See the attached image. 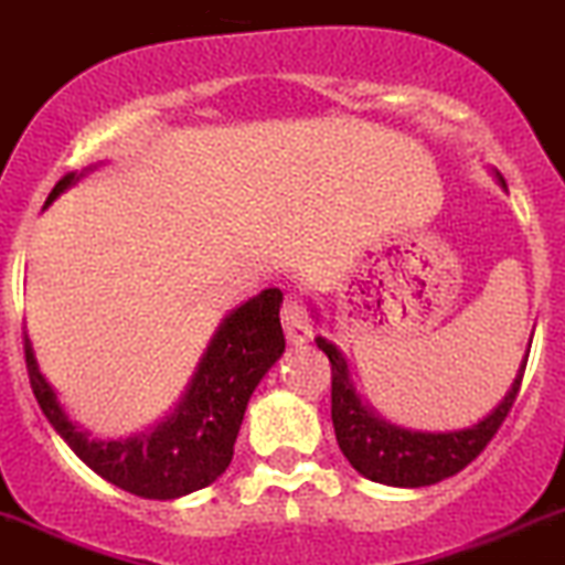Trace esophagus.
<instances>
[{"instance_id": "1", "label": "esophagus", "mask_w": 565, "mask_h": 565, "mask_svg": "<svg viewBox=\"0 0 565 565\" xmlns=\"http://www.w3.org/2000/svg\"><path fill=\"white\" fill-rule=\"evenodd\" d=\"M281 323L284 334H287L289 342L300 345L312 337V318H309L307 303L298 298V295H287L281 307Z\"/></svg>"}]
</instances>
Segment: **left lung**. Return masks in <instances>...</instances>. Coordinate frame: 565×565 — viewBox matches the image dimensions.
Wrapping results in <instances>:
<instances>
[{
	"label": "left lung",
	"instance_id": "8db88e82",
	"mask_svg": "<svg viewBox=\"0 0 565 565\" xmlns=\"http://www.w3.org/2000/svg\"><path fill=\"white\" fill-rule=\"evenodd\" d=\"M315 342L331 362V420H334V435L342 455L362 477L382 484H395V488L435 484L446 477H455L468 462L477 460L513 409L526 371L524 362L513 387L504 395V402L488 418L468 429L431 435V431L398 429V426H390L376 418L360 402L340 351L323 337H318Z\"/></svg>",
	"mask_w": 565,
	"mask_h": 565
}]
</instances>
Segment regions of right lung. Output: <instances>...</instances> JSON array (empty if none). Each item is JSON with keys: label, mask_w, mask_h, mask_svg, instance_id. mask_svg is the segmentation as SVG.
Instances as JSON below:
<instances>
[{"label": "right lung", "mask_w": 565, "mask_h": 565, "mask_svg": "<svg viewBox=\"0 0 565 565\" xmlns=\"http://www.w3.org/2000/svg\"><path fill=\"white\" fill-rule=\"evenodd\" d=\"M75 183V172L63 175L46 203ZM281 289H265L223 320L183 402L152 431L128 440H88L66 418L55 393L35 365L33 345L24 334V362L30 387L57 435L77 457L116 488L145 499H178L211 484L228 468L234 443L253 390L284 354L278 320Z\"/></svg>", "instance_id": "right-lung-1"}]
</instances>
